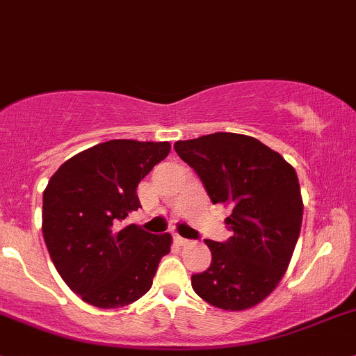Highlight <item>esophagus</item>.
I'll use <instances>...</instances> for the list:
<instances>
[{
    "mask_svg": "<svg viewBox=\"0 0 356 356\" xmlns=\"http://www.w3.org/2000/svg\"><path fill=\"white\" fill-rule=\"evenodd\" d=\"M175 243H177L179 246H188V245H191V241H189V239H184V238H181V236H175Z\"/></svg>",
    "mask_w": 356,
    "mask_h": 356,
    "instance_id": "34e87169",
    "label": "esophagus"
}]
</instances>
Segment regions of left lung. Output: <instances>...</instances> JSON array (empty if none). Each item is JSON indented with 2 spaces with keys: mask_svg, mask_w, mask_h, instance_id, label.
<instances>
[{
  "mask_svg": "<svg viewBox=\"0 0 356 356\" xmlns=\"http://www.w3.org/2000/svg\"><path fill=\"white\" fill-rule=\"evenodd\" d=\"M177 155L196 170L213 203L229 204L234 236L207 239L208 270L191 277L195 293L220 310L261 303L284 277L303 220L296 170L258 139L215 132L177 141Z\"/></svg>",
  "mask_w": 356,
  "mask_h": 356,
  "instance_id": "obj_1",
  "label": "left lung"
}]
</instances>
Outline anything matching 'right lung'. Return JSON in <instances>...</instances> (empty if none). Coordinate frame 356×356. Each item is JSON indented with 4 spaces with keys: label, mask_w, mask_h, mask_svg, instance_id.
<instances>
[{
    "label": "right lung",
    "mask_w": 356,
    "mask_h": 356,
    "mask_svg": "<svg viewBox=\"0 0 356 356\" xmlns=\"http://www.w3.org/2000/svg\"><path fill=\"white\" fill-rule=\"evenodd\" d=\"M170 143L111 139L84 149L51 175L42 195V236L56 270L82 301L120 308L148 293L172 236L125 218L141 207L138 184Z\"/></svg>",
    "instance_id": "add662e5"
}]
</instances>
